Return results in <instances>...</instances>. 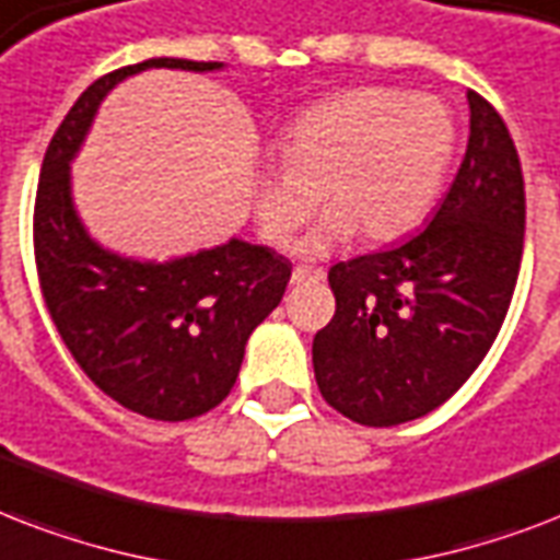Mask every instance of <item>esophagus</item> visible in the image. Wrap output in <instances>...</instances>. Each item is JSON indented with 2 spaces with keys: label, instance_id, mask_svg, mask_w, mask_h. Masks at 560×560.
<instances>
[{
  "label": "esophagus",
  "instance_id": "obj_1",
  "mask_svg": "<svg viewBox=\"0 0 560 560\" xmlns=\"http://www.w3.org/2000/svg\"><path fill=\"white\" fill-rule=\"evenodd\" d=\"M327 277L324 268H306V266H298L292 271V283L294 285H303V283H320Z\"/></svg>",
  "mask_w": 560,
  "mask_h": 560
}]
</instances>
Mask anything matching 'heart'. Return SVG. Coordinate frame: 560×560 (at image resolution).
Masks as SVG:
<instances>
[{
	"mask_svg": "<svg viewBox=\"0 0 560 560\" xmlns=\"http://www.w3.org/2000/svg\"><path fill=\"white\" fill-rule=\"evenodd\" d=\"M277 149L280 163L254 172L259 231L285 245L324 198L327 215L298 245L303 257H320L357 231L368 242L411 231L441 189L456 125L432 95L359 86L303 110Z\"/></svg>",
	"mask_w": 560,
	"mask_h": 560,
	"instance_id": "obj_1",
	"label": "heart"
}]
</instances>
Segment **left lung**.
<instances>
[{
	"mask_svg": "<svg viewBox=\"0 0 560 560\" xmlns=\"http://www.w3.org/2000/svg\"><path fill=\"white\" fill-rule=\"evenodd\" d=\"M432 221L388 250L336 262V315L315 332L320 397L362 427L423 418L467 383L500 332L526 233L523 168L488 98Z\"/></svg>",
	"mask_w": 560,
	"mask_h": 560,
	"instance_id": "left-lung-1",
	"label": "left lung"
}]
</instances>
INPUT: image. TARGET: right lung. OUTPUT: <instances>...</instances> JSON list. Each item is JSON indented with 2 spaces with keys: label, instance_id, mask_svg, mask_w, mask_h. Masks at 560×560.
I'll use <instances>...</instances> for the list:
<instances>
[{
  "label": "right lung",
  "instance_id": "right-lung-1",
  "mask_svg": "<svg viewBox=\"0 0 560 560\" xmlns=\"http://www.w3.org/2000/svg\"><path fill=\"white\" fill-rule=\"evenodd\" d=\"M151 67L212 72L221 63L151 58L78 95L43 158L34 262L46 310L81 371L125 409L189 420L231 394L248 336L283 301L292 262L242 240L172 262L125 259L90 240L72 207L69 160L104 95Z\"/></svg>",
  "mask_w": 560,
  "mask_h": 560
}]
</instances>
